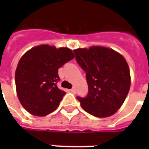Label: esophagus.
Masks as SVG:
<instances>
[{
    "instance_id": "34e87169",
    "label": "esophagus",
    "mask_w": 149,
    "mask_h": 149,
    "mask_svg": "<svg viewBox=\"0 0 149 149\" xmlns=\"http://www.w3.org/2000/svg\"><path fill=\"white\" fill-rule=\"evenodd\" d=\"M70 91H71L72 93H75V92H76V89H75L74 87H73V88H72V89H71V90H70Z\"/></svg>"
}]
</instances>
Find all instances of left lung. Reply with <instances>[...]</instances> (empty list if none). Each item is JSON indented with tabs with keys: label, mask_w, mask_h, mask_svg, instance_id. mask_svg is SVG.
<instances>
[{
	"label": "left lung",
	"mask_w": 149,
	"mask_h": 149,
	"mask_svg": "<svg viewBox=\"0 0 149 149\" xmlns=\"http://www.w3.org/2000/svg\"><path fill=\"white\" fill-rule=\"evenodd\" d=\"M76 60L86 72L88 93L77 97L84 111L97 118L113 115L126 99L130 70L120 54L107 48L93 46L73 50Z\"/></svg>",
	"instance_id": "left-lung-1"
}]
</instances>
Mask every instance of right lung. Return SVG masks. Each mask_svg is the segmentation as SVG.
Returning a JSON list of instances; mask_svg holds the SVG:
<instances>
[{
	"label": "right lung",
	"instance_id": "obj_1",
	"mask_svg": "<svg viewBox=\"0 0 149 149\" xmlns=\"http://www.w3.org/2000/svg\"><path fill=\"white\" fill-rule=\"evenodd\" d=\"M74 55L68 48L56 49L38 45L20 59L15 72L17 97L25 110L35 116L54 111L65 94L58 88V70L72 60Z\"/></svg>",
	"mask_w": 149,
	"mask_h": 149
}]
</instances>
